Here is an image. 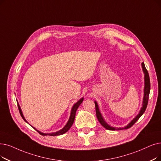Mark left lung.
Wrapping results in <instances>:
<instances>
[{
	"mask_svg": "<svg viewBox=\"0 0 161 161\" xmlns=\"http://www.w3.org/2000/svg\"><path fill=\"white\" fill-rule=\"evenodd\" d=\"M142 68H143V71L144 72V81H145V87H144V97H143V104H142V107L139 111V113L137 115V116L136 118H134V119H133L131 122L126 125V126H125L124 128H116L114 127H111L110 125H109L103 119V118L100 113L99 109V107H98V104L97 103L96 101H95V110H96V114H97V118L98 120L99 121L100 124L103 125V127L105 128L106 129L108 130H120L122 129H128L130 128H131L133 125H134L137 120H138V119L139 118H140L142 114L144 113V112L146 110L147 107V104H148V100H149V92H150V79H149V73L147 70V69L145 66L144 64V62H142Z\"/></svg>",
	"mask_w": 161,
	"mask_h": 161,
	"instance_id": "1",
	"label": "left lung"
}]
</instances>
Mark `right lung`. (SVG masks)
I'll return each instance as SVG.
<instances>
[{"label":"right lung","mask_w":161,"mask_h":161,"mask_svg":"<svg viewBox=\"0 0 161 161\" xmlns=\"http://www.w3.org/2000/svg\"><path fill=\"white\" fill-rule=\"evenodd\" d=\"M83 98H81V99H80L78 102H77L75 104H74V105L72 107V110H71V114H70V116H69V120L67 122V124H66L65 126L62 128V130H60V131H58L57 132H54V133H51V134H44V133H42L38 130H37L38 131V133L42 136H60L62 134H64L66 131H68L69 130V129L71 128V126L72 125L74 122V119H75V113H76V110L78 109V108L79 107V106L81 104V103L83 102ZM18 109H19V114L21 115V116L22 117L23 119L27 122L26 120L25 119V118L22 114V110H21V108L19 105V104L18 103Z\"/></svg>","instance_id":"add662e5"}]
</instances>
